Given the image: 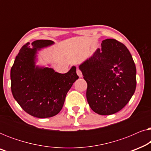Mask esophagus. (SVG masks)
<instances>
[{
	"instance_id": "34e87169",
	"label": "esophagus",
	"mask_w": 151,
	"mask_h": 151,
	"mask_svg": "<svg viewBox=\"0 0 151 151\" xmlns=\"http://www.w3.org/2000/svg\"><path fill=\"white\" fill-rule=\"evenodd\" d=\"M76 72H77L78 76H79L80 78H82V71H80V70L79 69H77V71H76Z\"/></svg>"
}]
</instances>
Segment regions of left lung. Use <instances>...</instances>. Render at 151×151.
<instances>
[{
  "label": "left lung",
  "instance_id": "1",
  "mask_svg": "<svg viewBox=\"0 0 151 151\" xmlns=\"http://www.w3.org/2000/svg\"><path fill=\"white\" fill-rule=\"evenodd\" d=\"M79 65L87 83L86 99L95 113L112 115L129 102L136 88V67L129 49L115 39L102 41Z\"/></svg>",
  "mask_w": 151,
  "mask_h": 151
}]
</instances>
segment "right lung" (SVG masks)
I'll use <instances>...</instances> for the list:
<instances>
[{
	"label": "right lung",
	"mask_w": 151,
	"mask_h": 151,
	"mask_svg": "<svg viewBox=\"0 0 151 151\" xmlns=\"http://www.w3.org/2000/svg\"><path fill=\"white\" fill-rule=\"evenodd\" d=\"M53 44L49 40H35L32 45L27 42L20 49L10 72L14 99L25 112L38 118L57 115L79 78L75 66L67 73H60L52 68L36 65L38 51Z\"/></svg>",
	"instance_id": "obj_1"
}]
</instances>
